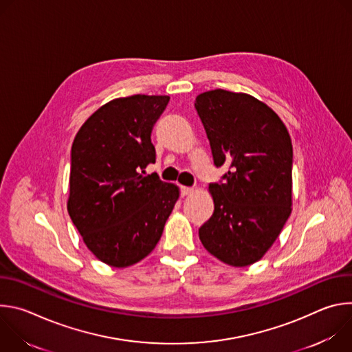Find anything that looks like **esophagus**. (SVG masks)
Instances as JSON below:
<instances>
[{"label": "esophagus", "instance_id": "obj_1", "mask_svg": "<svg viewBox=\"0 0 352 352\" xmlns=\"http://www.w3.org/2000/svg\"><path fill=\"white\" fill-rule=\"evenodd\" d=\"M193 192V188H189V186H181V195L182 196H188Z\"/></svg>", "mask_w": 352, "mask_h": 352}]
</instances>
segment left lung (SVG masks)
I'll return each mask as SVG.
<instances>
[{
  "label": "left lung",
  "mask_w": 352,
  "mask_h": 352,
  "mask_svg": "<svg viewBox=\"0 0 352 352\" xmlns=\"http://www.w3.org/2000/svg\"><path fill=\"white\" fill-rule=\"evenodd\" d=\"M216 167L230 170L209 185L214 212L199 238L221 262L243 267L267 252L291 214L292 144L278 116L258 98L216 89L199 94Z\"/></svg>",
  "instance_id": "left-lung-1"
}]
</instances>
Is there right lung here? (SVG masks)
Masks as SVG:
<instances>
[{
	"label": "right lung",
	"mask_w": 352,
	"mask_h": 352,
	"mask_svg": "<svg viewBox=\"0 0 352 352\" xmlns=\"http://www.w3.org/2000/svg\"><path fill=\"white\" fill-rule=\"evenodd\" d=\"M168 96L135 94L100 107L71 148L68 213L90 252L113 267L146 258L162 238L178 188L143 175L156 162L152 131Z\"/></svg>",
	"instance_id": "add662e5"
}]
</instances>
